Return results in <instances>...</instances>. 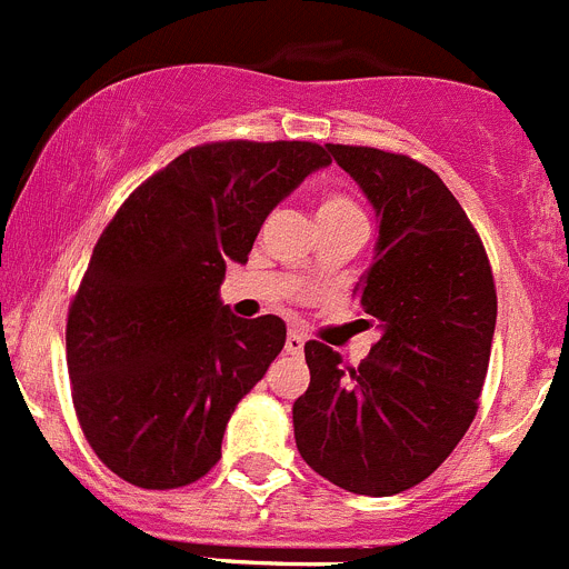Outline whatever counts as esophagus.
<instances>
[{"instance_id": "obj_1", "label": "esophagus", "mask_w": 569, "mask_h": 569, "mask_svg": "<svg viewBox=\"0 0 569 569\" xmlns=\"http://www.w3.org/2000/svg\"><path fill=\"white\" fill-rule=\"evenodd\" d=\"M284 352H288V356L305 352V336H301V332H290V336L284 338Z\"/></svg>"}]
</instances>
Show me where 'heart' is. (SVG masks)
<instances>
[{
    "instance_id": "obj_1",
    "label": "heart",
    "mask_w": 569,
    "mask_h": 569,
    "mask_svg": "<svg viewBox=\"0 0 569 569\" xmlns=\"http://www.w3.org/2000/svg\"><path fill=\"white\" fill-rule=\"evenodd\" d=\"M347 213H361V208L343 194H325L319 200L316 217H319V220H336V217H347Z\"/></svg>"
}]
</instances>
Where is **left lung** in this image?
I'll return each instance as SVG.
<instances>
[{
	"label": "left lung",
	"instance_id": "obj_1",
	"mask_svg": "<svg viewBox=\"0 0 569 569\" xmlns=\"http://www.w3.org/2000/svg\"><path fill=\"white\" fill-rule=\"evenodd\" d=\"M378 217L356 299L380 338L358 367L305 343L310 387L293 403L296 448L363 497L415 488L455 451L479 409L497 327L482 239L446 182L406 154L327 143Z\"/></svg>",
	"mask_w": 569,
	"mask_h": 569
}]
</instances>
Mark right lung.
<instances>
[{"mask_svg":"<svg viewBox=\"0 0 569 569\" xmlns=\"http://www.w3.org/2000/svg\"><path fill=\"white\" fill-rule=\"evenodd\" d=\"M327 146L220 140L182 152L118 208L67 316L72 406L98 460L149 491L182 488L222 457L239 400L284 347L279 316L237 319L226 262H248L268 213Z\"/></svg>","mask_w":569,"mask_h":569,"instance_id":"add662e5","label":"right lung"}]
</instances>
